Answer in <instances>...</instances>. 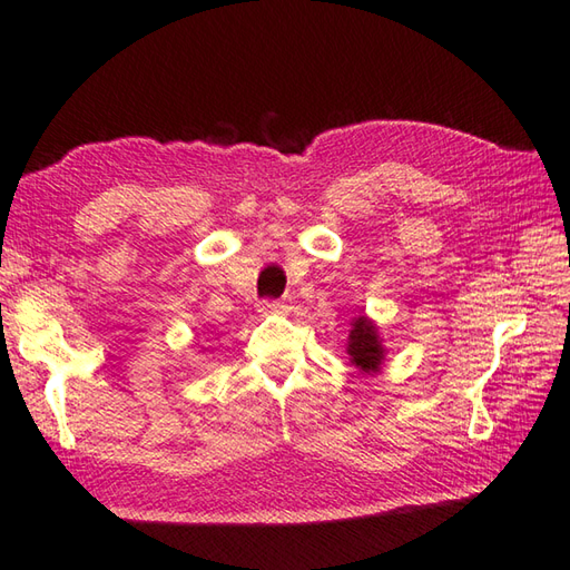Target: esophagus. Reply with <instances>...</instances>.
Here are the masks:
<instances>
[{
    "mask_svg": "<svg viewBox=\"0 0 570 570\" xmlns=\"http://www.w3.org/2000/svg\"><path fill=\"white\" fill-rule=\"evenodd\" d=\"M286 311H288L286 301H278V298H264L259 304L262 316H269V313H286Z\"/></svg>",
    "mask_w": 570,
    "mask_h": 570,
    "instance_id": "34e87169",
    "label": "esophagus"
}]
</instances>
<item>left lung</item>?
<instances>
[{"label":"left lung","mask_w":570,"mask_h":570,"mask_svg":"<svg viewBox=\"0 0 570 570\" xmlns=\"http://www.w3.org/2000/svg\"><path fill=\"white\" fill-rule=\"evenodd\" d=\"M347 355L362 372H377L382 365L384 350L380 345V337H377V331H374L372 321H367L365 316L355 318V323H353V331H350Z\"/></svg>","instance_id":"8db88e82"}]
</instances>
